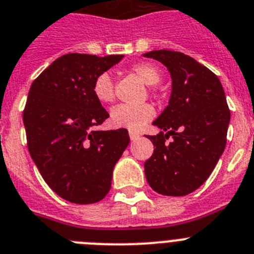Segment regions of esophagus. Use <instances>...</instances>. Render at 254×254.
I'll list each match as a JSON object with an SVG mask.
<instances>
[{"mask_svg": "<svg viewBox=\"0 0 254 254\" xmlns=\"http://www.w3.org/2000/svg\"><path fill=\"white\" fill-rule=\"evenodd\" d=\"M129 136H130V140H131V141L138 140V139L140 138V135H139V132L131 131V130H130V131H129Z\"/></svg>", "mask_w": 254, "mask_h": 254, "instance_id": "1", "label": "esophagus"}]
</instances>
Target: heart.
I'll list each match as a JSON object with an SVG mask.
<instances>
[{"label": "heart", "mask_w": 254, "mask_h": 254, "mask_svg": "<svg viewBox=\"0 0 254 254\" xmlns=\"http://www.w3.org/2000/svg\"><path fill=\"white\" fill-rule=\"evenodd\" d=\"M131 71L145 85L153 86L160 81V72L149 63H139L131 66ZM92 94L101 104H110L115 99L114 81L110 73L103 72L96 76L92 84ZM154 108L150 104L127 105L120 104L110 111V122L115 127H124L138 131L154 118Z\"/></svg>", "instance_id": "obj_1"}]
</instances>
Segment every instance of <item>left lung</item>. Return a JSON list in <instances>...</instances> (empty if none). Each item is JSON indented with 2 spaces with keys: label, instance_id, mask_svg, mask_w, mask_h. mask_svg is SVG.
Segmentation results:
<instances>
[{
  "label": "left lung",
  "instance_id": "obj_1",
  "mask_svg": "<svg viewBox=\"0 0 254 254\" xmlns=\"http://www.w3.org/2000/svg\"><path fill=\"white\" fill-rule=\"evenodd\" d=\"M143 56L162 63L172 77L169 104L153 122L162 131L146 136L155 146L144 163L146 181L162 195H187L207 181L226 148V94L217 75L190 56L170 50Z\"/></svg>",
  "mask_w": 254,
  "mask_h": 254
}]
</instances>
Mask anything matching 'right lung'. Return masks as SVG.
Returning a JSON list of instances; mask_svg holds the SVG:
<instances>
[{
	"mask_svg": "<svg viewBox=\"0 0 254 254\" xmlns=\"http://www.w3.org/2000/svg\"><path fill=\"white\" fill-rule=\"evenodd\" d=\"M123 58L67 54L30 87L23 111L28 151L47 186L67 202L101 200L129 145L127 129H94L109 118L92 94L94 80Z\"/></svg>",
	"mask_w": 254,
	"mask_h": 254,
	"instance_id": "1",
	"label": "right lung"
}]
</instances>
